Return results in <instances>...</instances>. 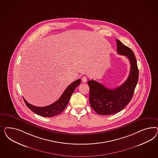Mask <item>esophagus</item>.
<instances>
[{"mask_svg":"<svg viewBox=\"0 0 158 158\" xmlns=\"http://www.w3.org/2000/svg\"><path fill=\"white\" fill-rule=\"evenodd\" d=\"M81 81H83V83H85L87 81V77H83L81 78Z\"/></svg>","mask_w":158,"mask_h":158,"instance_id":"34e87169","label":"esophagus"}]
</instances>
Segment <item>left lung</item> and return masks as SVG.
<instances>
[{
    "label": "left lung",
    "instance_id": "left-lung-1",
    "mask_svg": "<svg viewBox=\"0 0 158 158\" xmlns=\"http://www.w3.org/2000/svg\"><path fill=\"white\" fill-rule=\"evenodd\" d=\"M116 42L118 54L125 56L129 60V75L125 82L115 89H108L93 79L87 81L90 87V104L99 115H112L124 109L131 100L139 80V69L133 52L119 40L116 39Z\"/></svg>",
    "mask_w": 158,
    "mask_h": 158
}]
</instances>
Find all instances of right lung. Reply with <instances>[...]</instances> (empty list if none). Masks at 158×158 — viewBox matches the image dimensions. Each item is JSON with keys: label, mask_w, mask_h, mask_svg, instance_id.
<instances>
[{"label": "right lung", "mask_w": 158, "mask_h": 158, "mask_svg": "<svg viewBox=\"0 0 158 158\" xmlns=\"http://www.w3.org/2000/svg\"><path fill=\"white\" fill-rule=\"evenodd\" d=\"M81 81V79H79L69 85L67 87L65 90L64 91L60 98L51 105L43 107L36 106L30 104L23 98L24 102L31 110L37 115H40L41 116L49 118L59 115L66 108L71 96H72V93L75 91V88L79 85Z\"/></svg>", "instance_id": "obj_1"}]
</instances>
